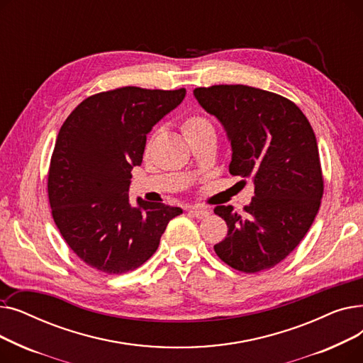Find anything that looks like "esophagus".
Segmentation results:
<instances>
[{
  "mask_svg": "<svg viewBox=\"0 0 363 363\" xmlns=\"http://www.w3.org/2000/svg\"><path fill=\"white\" fill-rule=\"evenodd\" d=\"M189 213H191L197 219H204V218L211 215V212H208L207 208H204V207H191V208H189Z\"/></svg>",
  "mask_w": 363,
  "mask_h": 363,
  "instance_id": "obj_1",
  "label": "esophagus"
}]
</instances>
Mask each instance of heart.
<instances>
[{
	"mask_svg": "<svg viewBox=\"0 0 363 363\" xmlns=\"http://www.w3.org/2000/svg\"><path fill=\"white\" fill-rule=\"evenodd\" d=\"M207 129H213V126L204 116H201V114H188V116L182 121V132L185 137L194 135V133H199V132H203ZM152 140H155V133L150 135V138L145 144V151L150 150Z\"/></svg>",
	"mask_w": 363,
	"mask_h": 363,
	"instance_id": "obj_1",
	"label": "heart"
}]
</instances>
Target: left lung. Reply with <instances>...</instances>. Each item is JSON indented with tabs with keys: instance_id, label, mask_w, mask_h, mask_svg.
<instances>
[{
	"instance_id": "obj_1",
	"label": "left lung",
	"mask_w": 363,
	"mask_h": 363,
	"mask_svg": "<svg viewBox=\"0 0 363 363\" xmlns=\"http://www.w3.org/2000/svg\"><path fill=\"white\" fill-rule=\"evenodd\" d=\"M194 95L226 129L230 174L255 184L242 213L233 206L215 207L228 225L215 252L245 274L271 269L300 244L319 211L323 177L315 132L303 111L275 92L213 85L196 88Z\"/></svg>"
}]
</instances>
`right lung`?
<instances>
[{
  "instance_id": "right-lung-1",
  "label": "right lung",
  "mask_w": 363,
  "mask_h": 363,
  "mask_svg": "<svg viewBox=\"0 0 363 363\" xmlns=\"http://www.w3.org/2000/svg\"><path fill=\"white\" fill-rule=\"evenodd\" d=\"M185 88L122 86L94 94L60 128L48 169L52 219L91 268L121 275L156 253L179 207L129 203L130 170L143 163L147 133L185 97Z\"/></svg>"
}]
</instances>
